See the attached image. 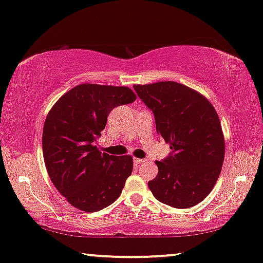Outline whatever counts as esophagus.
Masks as SVG:
<instances>
[{"mask_svg": "<svg viewBox=\"0 0 263 263\" xmlns=\"http://www.w3.org/2000/svg\"><path fill=\"white\" fill-rule=\"evenodd\" d=\"M145 161H146V159H140V158H134V163L138 164V165L145 163Z\"/></svg>", "mask_w": 263, "mask_h": 263, "instance_id": "34e87169", "label": "esophagus"}]
</instances>
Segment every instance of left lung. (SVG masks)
Masks as SVG:
<instances>
[{
    "instance_id": "8db88e82",
    "label": "left lung",
    "mask_w": 263,
    "mask_h": 263,
    "mask_svg": "<svg viewBox=\"0 0 263 263\" xmlns=\"http://www.w3.org/2000/svg\"><path fill=\"white\" fill-rule=\"evenodd\" d=\"M135 92L152 111L158 135L171 152L156 161L157 177L148 188L158 201L189 208L207 197L220 175L225 142L217 111L194 89L175 81L135 85Z\"/></svg>"
}]
</instances>
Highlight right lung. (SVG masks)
I'll list each match as a JSON object with an SVG mask.
<instances>
[{"instance_id":"add662e5","label":"right lung","mask_w":263,"mask_h":263,"mask_svg":"<svg viewBox=\"0 0 263 263\" xmlns=\"http://www.w3.org/2000/svg\"><path fill=\"white\" fill-rule=\"evenodd\" d=\"M130 88L82 84L52 106L43 129V156L50 179L82 212L117 200L133 171L130 156L99 152L96 141L116 106L135 102Z\"/></svg>"}]
</instances>
